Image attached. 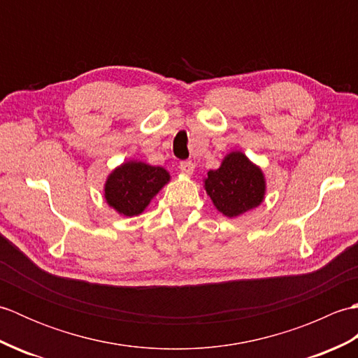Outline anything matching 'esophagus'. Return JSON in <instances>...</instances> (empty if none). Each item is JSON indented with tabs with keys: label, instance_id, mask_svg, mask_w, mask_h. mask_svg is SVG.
<instances>
[{
	"label": "esophagus",
	"instance_id": "1",
	"mask_svg": "<svg viewBox=\"0 0 358 358\" xmlns=\"http://www.w3.org/2000/svg\"><path fill=\"white\" fill-rule=\"evenodd\" d=\"M194 169H195V164L192 162H181L180 163V171L183 175H192L194 173Z\"/></svg>",
	"mask_w": 358,
	"mask_h": 358
}]
</instances>
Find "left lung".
Masks as SVG:
<instances>
[{"mask_svg":"<svg viewBox=\"0 0 358 358\" xmlns=\"http://www.w3.org/2000/svg\"><path fill=\"white\" fill-rule=\"evenodd\" d=\"M203 187L220 214L235 218L264 201L266 178L260 166L241 150H232L222 159L218 169L208 172Z\"/></svg>","mask_w":358,"mask_h":358,"instance_id":"left-lung-1","label":"left lung"}]
</instances>
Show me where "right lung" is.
I'll return each instance as SVG.
<instances>
[{
    "mask_svg": "<svg viewBox=\"0 0 358 358\" xmlns=\"http://www.w3.org/2000/svg\"><path fill=\"white\" fill-rule=\"evenodd\" d=\"M171 181L162 166H150L140 159H127L113 169L103 187L106 203L117 214L136 217L143 214L154 196Z\"/></svg>",
    "mask_w": 358,
    "mask_h": 358,
    "instance_id": "add662e5",
    "label": "right lung"
}]
</instances>
